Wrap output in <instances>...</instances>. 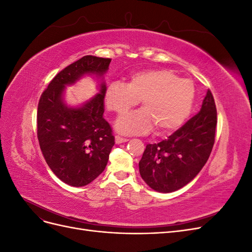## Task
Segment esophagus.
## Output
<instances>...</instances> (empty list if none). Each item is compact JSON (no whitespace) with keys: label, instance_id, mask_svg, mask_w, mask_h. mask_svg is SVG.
Returning a JSON list of instances; mask_svg holds the SVG:
<instances>
[{"label":"esophagus","instance_id":"34e87169","mask_svg":"<svg viewBox=\"0 0 252 252\" xmlns=\"http://www.w3.org/2000/svg\"><path fill=\"white\" fill-rule=\"evenodd\" d=\"M128 142V139H124V138H121V136H116V143L117 144H122V143H126Z\"/></svg>","mask_w":252,"mask_h":252}]
</instances>
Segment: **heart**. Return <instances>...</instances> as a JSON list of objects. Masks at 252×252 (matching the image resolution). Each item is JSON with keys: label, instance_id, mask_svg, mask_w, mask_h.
<instances>
[{"label": "heart", "instance_id": "heart-1", "mask_svg": "<svg viewBox=\"0 0 252 252\" xmlns=\"http://www.w3.org/2000/svg\"><path fill=\"white\" fill-rule=\"evenodd\" d=\"M195 89L188 79L167 69H151L132 74L128 83L111 82L105 90L108 110L124 114L141 101L142 111L125 114L116 123L123 134H142L154 126L158 133L170 132L188 119L194 103Z\"/></svg>", "mask_w": 252, "mask_h": 252}]
</instances>
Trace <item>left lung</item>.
Here are the masks:
<instances>
[{"label":"left lung","instance_id":"8db88e82","mask_svg":"<svg viewBox=\"0 0 252 252\" xmlns=\"http://www.w3.org/2000/svg\"><path fill=\"white\" fill-rule=\"evenodd\" d=\"M216 127L217 108L208 90L199 113L167 140L147 145L139 163L142 179L151 189L163 193L186 186L207 162Z\"/></svg>","mask_w":252,"mask_h":252}]
</instances>
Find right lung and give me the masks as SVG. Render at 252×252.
Instances as JSON below:
<instances>
[{
	"label": "right lung",
	"instance_id": "right-lung-1",
	"mask_svg": "<svg viewBox=\"0 0 252 252\" xmlns=\"http://www.w3.org/2000/svg\"><path fill=\"white\" fill-rule=\"evenodd\" d=\"M111 59L85 56L59 72L37 106V139L51 171L66 184L86 186L107 165L114 145L108 122L103 118L106 83ZM85 75L101 81L99 93L79 106L64 102L65 87Z\"/></svg>",
	"mask_w": 252,
	"mask_h": 252
}]
</instances>
